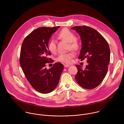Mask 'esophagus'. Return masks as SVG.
Returning <instances> with one entry per match:
<instances>
[{"mask_svg": "<svg viewBox=\"0 0 124 124\" xmlns=\"http://www.w3.org/2000/svg\"><path fill=\"white\" fill-rule=\"evenodd\" d=\"M69 66H70L69 65H67V64H65V65H64V67H65V68H67V67H69Z\"/></svg>", "mask_w": 124, "mask_h": 124, "instance_id": "esophagus-1", "label": "esophagus"}]
</instances>
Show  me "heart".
Returning a JSON list of instances; mask_svg holds the SVG:
<instances>
[{"mask_svg":"<svg viewBox=\"0 0 124 124\" xmlns=\"http://www.w3.org/2000/svg\"><path fill=\"white\" fill-rule=\"evenodd\" d=\"M59 39L64 40L69 43V48L73 50L78 49L79 45L76 40L75 35L67 28L61 30L57 35ZM47 49L52 54H55L57 50L56 42L54 40H51L47 44ZM75 54L73 52H69L67 54H60L56 58V61L64 64H68L70 63L71 59L74 57Z\"/></svg>","mask_w":124,"mask_h":124,"instance_id":"obj_1","label":"heart"}]
</instances>
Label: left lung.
<instances>
[{
	"label": "left lung",
	"mask_w": 124,
	"mask_h": 124,
	"mask_svg": "<svg viewBox=\"0 0 124 124\" xmlns=\"http://www.w3.org/2000/svg\"><path fill=\"white\" fill-rule=\"evenodd\" d=\"M80 36L82 47L78 59L87 58L84 70L77 65L78 72L75 76L77 83L87 89L99 86L106 76L110 61V48L107 41L96 30L87 26L71 28Z\"/></svg>",
	"instance_id": "1"
}]
</instances>
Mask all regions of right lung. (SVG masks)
<instances>
[{
  "mask_svg": "<svg viewBox=\"0 0 124 124\" xmlns=\"http://www.w3.org/2000/svg\"><path fill=\"white\" fill-rule=\"evenodd\" d=\"M60 26L42 27L31 32L24 39L21 49L20 63L27 80L35 90L43 94L54 91L64 69L56 62L46 69V64L51 61L47 44L53 33Z\"/></svg>",
  "mask_w": 124,
  "mask_h": 124,
  "instance_id": "right-lung-1",
  "label": "right lung"
}]
</instances>
